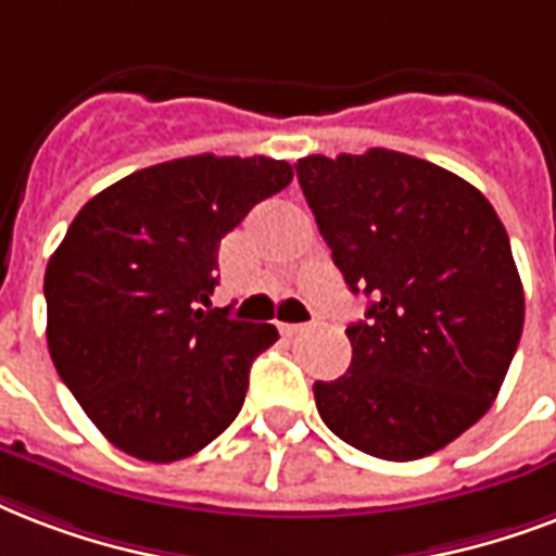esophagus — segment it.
Returning a JSON list of instances; mask_svg holds the SVG:
<instances>
[{"mask_svg":"<svg viewBox=\"0 0 556 556\" xmlns=\"http://www.w3.org/2000/svg\"><path fill=\"white\" fill-rule=\"evenodd\" d=\"M281 330L287 333V337H295V333H304V330H307V325H283Z\"/></svg>","mask_w":556,"mask_h":556,"instance_id":"1","label":"esophagus"}]
</instances>
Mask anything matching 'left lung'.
Segmentation results:
<instances>
[{
	"mask_svg": "<svg viewBox=\"0 0 556 556\" xmlns=\"http://www.w3.org/2000/svg\"><path fill=\"white\" fill-rule=\"evenodd\" d=\"M351 292L339 380L316 382L327 429L386 462H415L467 432L496 400L525 321L510 240L484 193L397 150L295 165Z\"/></svg>",
	"mask_w": 556,
	"mask_h": 556,
	"instance_id": "8db88e82",
	"label": "left lung"
}]
</instances>
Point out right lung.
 I'll list each match as a JSON object with an SVG mask.
<instances>
[{
  "label": "right lung",
  "instance_id": "obj_1",
  "mask_svg": "<svg viewBox=\"0 0 556 556\" xmlns=\"http://www.w3.org/2000/svg\"><path fill=\"white\" fill-rule=\"evenodd\" d=\"M292 182L266 156H185L86 202L46 266L51 363L106 441L170 464L238 417L275 325L211 309L217 252L257 202Z\"/></svg>",
  "mask_w": 556,
  "mask_h": 556
}]
</instances>
